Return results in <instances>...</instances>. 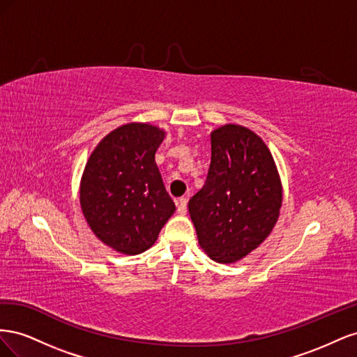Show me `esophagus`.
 <instances>
[{
  "instance_id": "1",
  "label": "esophagus",
  "mask_w": 357,
  "mask_h": 357,
  "mask_svg": "<svg viewBox=\"0 0 357 357\" xmlns=\"http://www.w3.org/2000/svg\"><path fill=\"white\" fill-rule=\"evenodd\" d=\"M176 204H177L178 214H186V211H188V199L186 198H178L176 201Z\"/></svg>"
}]
</instances>
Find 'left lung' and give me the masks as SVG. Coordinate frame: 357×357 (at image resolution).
<instances>
[{
  "label": "left lung",
  "mask_w": 357,
  "mask_h": 357,
  "mask_svg": "<svg viewBox=\"0 0 357 357\" xmlns=\"http://www.w3.org/2000/svg\"><path fill=\"white\" fill-rule=\"evenodd\" d=\"M210 138L208 176L188 207L205 255L214 262L235 264L274 229L283 186L271 152L252 129L226 123Z\"/></svg>",
  "instance_id": "1"
}]
</instances>
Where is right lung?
I'll use <instances>...</instances> for the list:
<instances>
[{
    "label": "right lung",
    "instance_id": "obj_1",
    "mask_svg": "<svg viewBox=\"0 0 357 357\" xmlns=\"http://www.w3.org/2000/svg\"><path fill=\"white\" fill-rule=\"evenodd\" d=\"M165 131L131 122L93 149L80 180V207L96 238L122 255L152 247L176 211L156 165Z\"/></svg>",
    "mask_w": 357,
    "mask_h": 357
}]
</instances>
